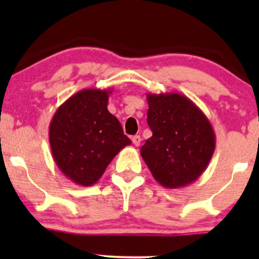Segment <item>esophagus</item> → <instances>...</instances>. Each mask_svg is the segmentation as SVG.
<instances>
[{
	"label": "esophagus",
	"mask_w": 259,
	"mask_h": 259,
	"mask_svg": "<svg viewBox=\"0 0 259 259\" xmlns=\"http://www.w3.org/2000/svg\"><path fill=\"white\" fill-rule=\"evenodd\" d=\"M132 141H133V144L135 145V146H140V144H141V136H140V135L133 136Z\"/></svg>",
	"instance_id": "esophagus-1"
}]
</instances>
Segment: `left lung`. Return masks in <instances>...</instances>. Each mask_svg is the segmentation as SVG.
I'll return each instance as SVG.
<instances>
[{"mask_svg":"<svg viewBox=\"0 0 259 259\" xmlns=\"http://www.w3.org/2000/svg\"><path fill=\"white\" fill-rule=\"evenodd\" d=\"M152 136L141 147L154 180L167 189L192 184L206 170L215 150V134L204 113L177 92L147 94Z\"/></svg>","mask_w":259,"mask_h":259,"instance_id":"1","label":"left lung"}]
</instances>
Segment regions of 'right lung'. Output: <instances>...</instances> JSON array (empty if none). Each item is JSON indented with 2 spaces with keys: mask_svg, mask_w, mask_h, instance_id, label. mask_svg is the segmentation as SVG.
I'll list each match as a JSON object with an SVG mask.
<instances>
[{
  "mask_svg": "<svg viewBox=\"0 0 259 259\" xmlns=\"http://www.w3.org/2000/svg\"><path fill=\"white\" fill-rule=\"evenodd\" d=\"M111 94V89L76 92L58 107L50 123L53 159L78 185L96 184L118 152L132 144L119 120L107 109Z\"/></svg>",
  "mask_w": 259,
  "mask_h": 259,
  "instance_id": "obj_1",
  "label": "right lung"
}]
</instances>
